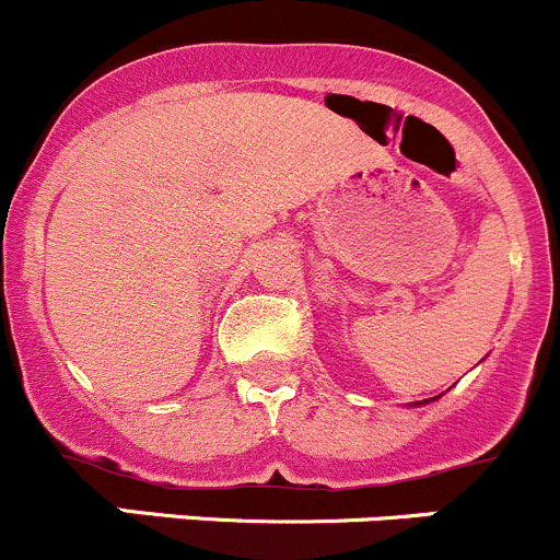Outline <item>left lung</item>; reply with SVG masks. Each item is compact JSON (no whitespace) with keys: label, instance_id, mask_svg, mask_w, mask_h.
I'll return each mask as SVG.
<instances>
[{"label":"left lung","instance_id":"8db88e82","mask_svg":"<svg viewBox=\"0 0 560 560\" xmlns=\"http://www.w3.org/2000/svg\"><path fill=\"white\" fill-rule=\"evenodd\" d=\"M436 398H439V395H436ZM436 398H428V400H415V404H411V406H425V404H431V400H436Z\"/></svg>","mask_w":560,"mask_h":560}]
</instances>
